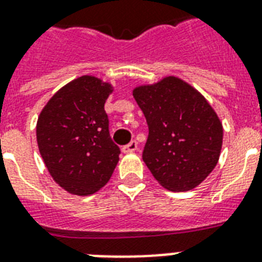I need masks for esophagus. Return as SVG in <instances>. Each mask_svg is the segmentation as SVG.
I'll list each match as a JSON object with an SVG mask.
<instances>
[{
    "label": "esophagus",
    "mask_w": 262,
    "mask_h": 262,
    "mask_svg": "<svg viewBox=\"0 0 262 262\" xmlns=\"http://www.w3.org/2000/svg\"><path fill=\"white\" fill-rule=\"evenodd\" d=\"M136 149H137V141H135V140L122 147L123 154H130V152H135Z\"/></svg>",
    "instance_id": "34e87169"
}]
</instances>
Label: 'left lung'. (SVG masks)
<instances>
[{"label":"left lung","instance_id":"left-lung-1","mask_svg":"<svg viewBox=\"0 0 262 262\" xmlns=\"http://www.w3.org/2000/svg\"><path fill=\"white\" fill-rule=\"evenodd\" d=\"M149 135L144 163L167 190L194 189L219 162L223 125L208 100L177 76L133 90Z\"/></svg>","mask_w":262,"mask_h":262}]
</instances>
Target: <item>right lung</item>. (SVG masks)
Masks as SVG:
<instances>
[{
  "label": "right lung",
  "instance_id": "obj_1",
  "mask_svg": "<svg viewBox=\"0 0 262 262\" xmlns=\"http://www.w3.org/2000/svg\"><path fill=\"white\" fill-rule=\"evenodd\" d=\"M114 87L84 75L59 88L36 122V141L51 178L75 195L100 190L119 160L108 133L104 103Z\"/></svg>",
  "mask_w": 262,
  "mask_h": 262
}]
</instances>
